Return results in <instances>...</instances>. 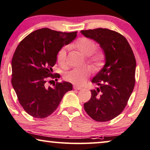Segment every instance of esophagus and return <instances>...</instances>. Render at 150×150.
Segmentation results:
<instances>
[{
  "label": "esophagus",
  "mask_w": 150,
  "mask_h": 150,
  "mask_svg": "<svg viewBox=\"0 0 150 150\" xmlns=\"http://www.w3.org/2000/svg\"><path fill=\"white\" fill-rule=\"evenodd\" d=\"M73 89H75V90H81V89H82V88L80 87V86H79L74 85V86H73Z\"/></svg>",
  "instance_id": "obj_1"
}]
</instances>
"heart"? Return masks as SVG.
I'll list each match as a JSON object with an SVG mask.
<instances>
[{
	"label": "heart",
	"mask_w": 150,
	"mask_h": 150,
	"mask_svg": "<svg viewBox=\"0 0 150 150\" xmlns=\"http://www.w3.org/2000/svg\"><path fill=\"white\" fill-rule=\"evenodd\" d=\"M75 47L84 56H89L87 61L95 67H99L103 64L105 59V52L102 50H96V45L93 40L89 38L82 37L79 38L75 44ZM69 47L64 45L58 51L57 59L61 66H66L67 53ZM91 74V69L89 67L75 68L65 73L64 79L75 85L84 84Z\"/></svg>",
	"instance_id": "obj_1"
}]
</instances>
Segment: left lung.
Wrapping results in <instances>:
<instances>
[{
	"label": "left lung",
	"instance_id": "left-lung-1",
	"mask_svg": "<svg viewBox=\"0 0 150 150\" xmlns=\"http://www.w3.org/2000/svg\"><path fill=\"white\" fill-rule=\"evenodd\" d=\"M81 33L100 44L105 64L91 80L98 86L84 104L88 115L97 122L110 121L122 112L134 89L136 61L126 38L108 28L82 30Z\"/></svg>",
	"mask_w": 150,
	"mask_h": 150
}]
</instances>
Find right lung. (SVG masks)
<instances>
[{
  "label": "right lung",
  "instance_id": "right-lung-1",
  "mask_svg": "<svg viewBox=\"0 0 150 150\" xmlns=\"http://www.w3.org/2000/svg\"><path fill=\"white\" fill-rule=\"evenodd\" d=\"M77 31H57L48 28L34 30L21 41L12 59V84L19 103L35 118L52 115L65 93L73 89L71 83L59 82L47 86L48 78L58 80L52 73L58 51L75 38Z\"/></svg>",
  "mask_w": 150,
  "mask_h": 150
}]
</instances>
